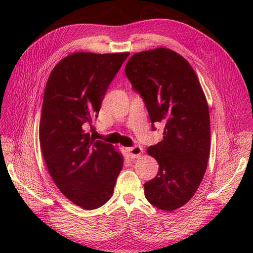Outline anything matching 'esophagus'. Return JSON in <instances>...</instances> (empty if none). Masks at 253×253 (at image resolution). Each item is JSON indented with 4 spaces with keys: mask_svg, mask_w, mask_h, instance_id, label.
<instances>
[{
    "mask_svg": "<svg viewBox=\"0 0 253 253\" xmlns=\"http://www.w3.org/2000/svg\"><path fill=\"white\" fill-rule=\"evenodd\" d=\"M143 152V149L140 147V145H134L132 148H127L126 153L127 155L131 158H137L139 157Z\"/></svg>",
    "mask_w": 253,
    "mask_h": 253,
    "instance_id": "esophagus-1",
    "label": "esophagus"
}]
</instances>
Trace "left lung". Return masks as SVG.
Here are the masks:
<instances>
[{
	"label": "left lung",
	"instance_id": "1",
	"mask_svg": "<svg viewBox=\"0 0 253 253\" xmlns=\"http://www.w3.org/2000/svg\"><path fill=\"white\" fill-rule=\"evenodd\" d=\"M126 76L155 122L165 124L164 139L148 149L159 165L144 183V195L158 209L173 211L194 195L210 154V117L205 94L188 61L171 49L137 52Z\"/></svg>",
	"mask_w": 253,
	"mask_h": 253
}]
</instances>
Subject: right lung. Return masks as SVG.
Segmentation results:
<instances>
[{
  "label": "right lung",
  "mask_w": 253,
  "mask_h": 253,
  "mask_svg": "<svg viewBox=\"0 0 253 253\" xmlns=\"http://www.w3.org/2000/svg\"><path fill=\"white\" fill-rule=\"evenodd\" d=\"M129 52H75L53 67L45 86L40 144L48 172L68 200L86 210L108 202L121 154L90 131L106 90Z\"/></svg>",
  "instance_id": "right-lung-1"
}]
</instances>
